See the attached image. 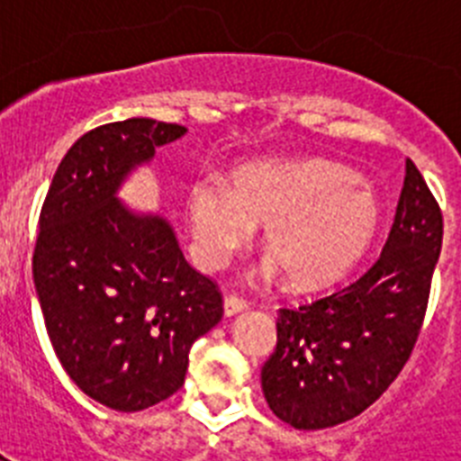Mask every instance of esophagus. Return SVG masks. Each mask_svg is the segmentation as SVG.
Wrapping results in <instances>:
<instances>
[{
	"mask_svg": "<svg viewBox=\"0 0 461 461\" xmlns=\"http://www.w3.org/2000/svg\"><path fill=\"white\" fill-rule=\"evenodd\" d=\"M244 309H247V303H244L242 297L238 295L223 297V313H226V316H238V313L244 312Z\"/></svg>",
	"mask_w": 461,
	"mask_h": 461,
	"instance_id": "34e87169",
	"label": "esophagus"
}]
</instances>
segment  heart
<instances>
[{"label": "heart", "instance_id": "b5f03b06", "mask_svg": "<svg viewBox=\"0 0 461 461\" xmlns=\"http://www.w3.org/2000/svg\"><path fill=\"white\" fill-rule=\"evenodd\" d=\"M191 230L203 266L219 267L263 226V272H284L293 288L332 284L367 254L381 228L372 186L346 166L263 161L235 170L233 186L201 177L189 189Z\"/></svg>", "mask_w": 461, "mask_h": 461}]
</instances>
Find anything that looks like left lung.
Masks as SVG:
<instances>
[{"label":"left lung","mask_w":461,"mask_h":461,"mask_svg":"<svg viewBox=\"0 0 461 461\" xmlns=\"http://www.w3.org/2000/svg\"><path fill=\"white\" fill-rule=\"evenodd\" d=\"M443 217L406 158L388 242L360 279L300 309H279L276 346L263 365L267 406L295 429H325L372 406L397 378L425 319Z\"/></svg>","instance_id":"1"}]
</instances>
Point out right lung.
<instances>
[{
	"instance_id": "obj_1",
	"label": "right lung",
	"mask_w": 461,
	"mask_h": 461,
	"mask_svg": "<svg viewBox=\"0 0 461 461\" xmlns=\"http://www.w3.org/2000/svg\"><path fill=\"white\" fill-rule=\"evenodd\" d=\"M185 133L149 117L85 133L41 210L32 272L55 356L87 397L122 413L177 393L191 346L223 316L168 219L120 201L129 175Z\"/></svg>"
}]
</instances>
